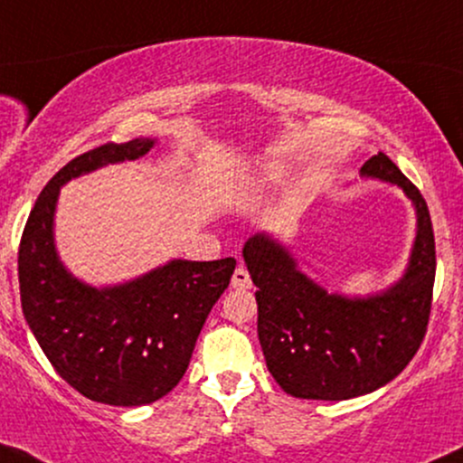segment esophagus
Instances as JSON below:
<instances>
[{"label": "esophagus", "mask_w": 463, "mask_h": 463, "mask_svg": "<svg viewBox=\"0 0 463 463\" xmlns=\"http://www.w3.org/2000/svg\"><path fill=\"white\" fill-rule=\"evenodd\" d=\"M232 285L236 289H249L250 285V275H249V270L244 266H238L236 268V272H233V277H232Z\"/></svg>", "instance_id": "34e87169"}]
</instances>
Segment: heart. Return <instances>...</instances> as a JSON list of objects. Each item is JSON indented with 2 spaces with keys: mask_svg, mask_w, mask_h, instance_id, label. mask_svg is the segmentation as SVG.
I'll list each match as a JSON object with an SVG mask.
<instances>
[{
  "mask_svg": "<svg viewBox=\"0 0 463 463\" xmlns=\"http://www.w3.org/2000/svg\"><path fill=\"white\" fill-rule=\"evenodd\" d=\"M277 169H272V167H264L258 174V186H266V184H270L272 180H277Z\"/></svg>",
  "mask_w": 463,
  "mask_h": 463,
  "instance_id": "1",
  "label": "heart"
}]
</instances>
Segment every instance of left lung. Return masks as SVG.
Instances as JSON below:
<instances>
[{"instance_id": "left-lung-1", "label": "left lung", "mask_w": 463, "mask_h": 463, "mask_svg": "<svg viewBox=\"0 0 463 463\" xmlns=\"http://www.w3.org/2000/svg\"><path fill=\"white\" fill-rule=\"evenodd\" d=\"M363 178L397 184L416 210V238L403 277L380 294H328L302 275L281 242L255 233L242 249L258 300V335L268 371L292 397L341 402L397 378L423 344L430 322L436 242L420 191L378 152Z\"/></svg>"}]
</instances>
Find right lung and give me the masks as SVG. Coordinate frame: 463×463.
I'll list each match as a JSON object with an SVG mask.
<instances>
[{
    "mask_svg": "<svg viewBox=\"0 0 463 463\" xmlns=\"http://www.w3.org/2000/svg\"><path fill=\"white\" fill-rule=\"evenodd\" d=\"M152 146L139 137L72 158L43 188L19 247L21 307L38 345L74 391L109 406H146L178 384L236 268L233 258L171 260L128 283L92 288L61 264L53 238L60 188Z\"/></svg>",
    "mask_w": 463,
    "mask_h": 463,
    "instance_id": "right-lung-1",
    "label": "right lung"
}]
</instances>
